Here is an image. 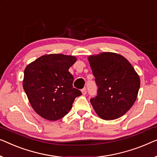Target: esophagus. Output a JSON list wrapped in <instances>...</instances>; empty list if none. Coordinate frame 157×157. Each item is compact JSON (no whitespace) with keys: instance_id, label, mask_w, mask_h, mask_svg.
I'll list each match as a JSON object with an SVG mask.
<instances>
[{"instance_id":"esophagus-1","label":"esophagus","mask_w":157,"mask_h":157,"mask_svg":"<svg viewBox=\"0 0 157 157\" xmlns=\"http://www.w3.org/2000/svg\"><path fill=\"white\" fill-rule=\"evenodd\" d=\"M81 93H82V94H83V95H85L86 94V88H83V89L81 90Z\"/></svg>"}]
</instances>
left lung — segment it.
<instances>
[{
	"mask_svg": "<svg viewBox=\"0 0 157 157\" xmlns=\"http://www.w3.org/2000/svg\"><path fill=\"white\" fill-rule=\"evenodd\" d=\"M88 59L98 86L97 95L90 99V103L102 119H117L128 112L137 99L139 75L119 54L102 52L90 55Z\"/></svg>",
	"mask_w": 157,
	"mask_h": 157,
	"instance_id": "8db88e82",
	"label": "left lung"
}]
</instances>
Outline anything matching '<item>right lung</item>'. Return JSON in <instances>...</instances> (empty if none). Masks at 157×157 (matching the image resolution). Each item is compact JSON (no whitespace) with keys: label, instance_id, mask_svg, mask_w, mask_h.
Returning a JSON list of instances; mask_svg holds the SVG:
<instances>
[{"label":"right lung","instance_id":"right-lung-1","mask_svg":"<svg viewBox=\"0 0 157 157\" xmlns=\"http://www.w3.org/2000/svg\"><path fill=\"white\" fill-rule=\"evenodd\" d=\"M76 57L62 54H46L27 66L22 86L33 110L44 119L56 121L69 113L80 90L73 88L69 69Z\"/></svg>","mask_w":157,"mask_h":157}]
</instances>
